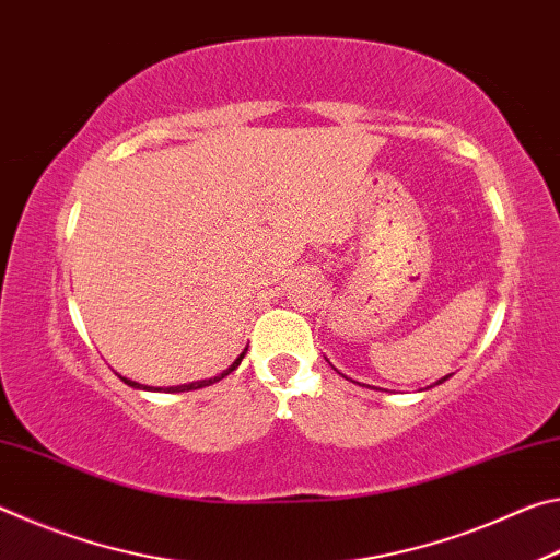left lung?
Wrapping results in <instances>:
<instances>
[{
    "label": "left lung",
    "instance_id": "obj_1",
    "mask_svg": "<svg viewBox=\"0 0 560 560\" xmlns=\"http://www.w3.org/2000/svg\"><path fill=\"white\" fill-rule=\"evenodd\" d=\"M447 377H450V375H447ZM447 377H442V381H438V385H440V383H444V381H447Z\"/></svg>",
    "mask_w": 560,
    "mask_h": 560
}]
</instances>
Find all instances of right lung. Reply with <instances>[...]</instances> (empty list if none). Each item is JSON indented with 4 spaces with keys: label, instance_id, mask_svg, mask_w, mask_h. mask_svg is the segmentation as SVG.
<instances>
[{
    "label": "right lung",
    "instance_id": "1",
    "mask_svg": "<svg viewBox=\"0 0 560 560\" xmlns=\"http://www.w3.org/2000/svg\"><path fill=\"white\" fill-rule=\"evenodd\" d=\"M246 353V350H244ZM244 353L234 360V363L226 368V371L222 373V375H217V377H210V381H197V383H189V385H177V387H165V393H185V390H197V387H207V385H212V383H217V381H222L224 375H230L232 371H236V365L242 363V358H244ZM122 381H126L130 387H143V390H163V387H145V385H140V383H136V381H128V377H122Z\"/></svg>",
    "mask_w": 560,
    "mask_h": 560
}]
</instances>
